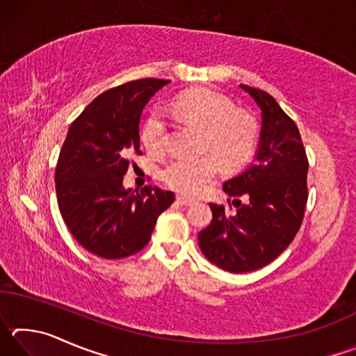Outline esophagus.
<instances>
[{
    "label": "esophagus",
    "instance_id": "obj_1",
    "mask_svg": "<svg viewBox=\"0 0 356 356\" xmlns=\"http://www.w3.org/2000/svg\"><path fill=\"white\" fill-rule=\"evenodd\" d=\"M177 202L182 204V206H193L196 201L191 200V197H186V196H177Z\"/></svg>",
    "mask_w": 356,
    "mask_h": 356
}]
</instances>
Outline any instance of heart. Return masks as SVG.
<instances>
[{"mask_svg": "<svg viewBox=\"0 0 356 356\" xmlns=\"http://www.w3.org/2000/svg\"><path fill=\"white\" fill-rule=\"evenodd\" d=\"M174 114L182 122L204 131L201 150L213 154L229 171L243 166L254 152L257 141L254 118L236 110V104L221 92L209 88L191 89L174 102ZM166 138V120L163 114L155 111L143 125L141 140L150 154H161ZM213 157L204 155L200 159L172 160L161 170V180L179 193L195 195L218 172V163Z\"/></svg>", "mask_w": 356, "mask_h": 356, "instance_id": "b5f03b06", "label": "heart"}]
</instances>
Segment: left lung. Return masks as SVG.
Wrapping results in <instances>:
<instances>
[{
	"instance_id": "obj_1",
	"label": "left lung",
	"mask_w": 356,
	"mask_h": 356,
	"mask_svg": "<svg viewBox=\"0 0 356 356\" xmlns=\"http://www.w3.org/2000/svg\"><path fill=\"white\" fill-rule=\"evenodd\" d=\"M262 111L256 161L222 185L236 213L210 204L213 218L200 232V248L210 262L231 273L252 272L284 251L305 218L308 202V155L300 130L272 95L240 84ZM247 202L243 204L241 197Z\"/></svg>"
}]
</instances>
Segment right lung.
<instances>
[{
	"instance_id": "1",
	"label": "right lung",
	"mask_w": 356,
	"mask_h": 356,
	"mask_svg": "<svg viewBox=\"0 0 356 356\" xmlns=\"http://www.w3.org/2000/svg\"><path fill=\"white\" fill-rule=\"evenodd\" d=\"M170 80L141 78L97 95L72 122L56 163V196L69 231L84 250L122 259L149 243L156 218L176 200L147 185L124 190L140 150V118L149 99Z\"/></svg>"
}]
</instances>
